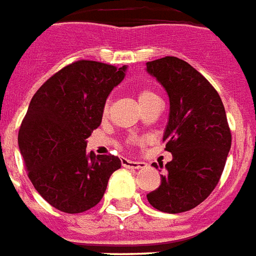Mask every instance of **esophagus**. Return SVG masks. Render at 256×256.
I'll return each instance as SVG.
<instances>
[{"label": "esophagus", "mask_w": 256, "mask_h": 256, "mask_svg": "<svg viewBox=\"0 0 256 256\" xmlns=\"http://www.w3.org/2000/svg\"><path fill=\"white\" fill-rule=\"evenodd\" d=\"M120 162H122V166H124V168H132V170H138V168L146 166V162H133V160H128V158H122Z\"/></svg>", "instance_id": "esophagus-1"}]
</instances>
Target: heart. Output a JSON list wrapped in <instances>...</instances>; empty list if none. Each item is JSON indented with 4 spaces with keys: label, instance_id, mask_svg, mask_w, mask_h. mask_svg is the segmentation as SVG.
Segmentation results:
<instances>
[{
    "label": "heart",
    "instance_id": "heart-1",
    "mask_svg": "<svg viewBox=\"0 0 256 256\" xmlns=\"http://www.w3.org/2000/svg\"><path fill=\"white\" fill-rule=\"evenodd\" d=\"M156 94H153L152 90H142L138 92V102H140V104L144 103V102H146V100H149L150 98H154ZM110 111V102L107 100L106 103H104L103 106V115L106 116L107 114H108Z\"/></svg>",
    "mask_w": 256,
    "mask_h": 256
}]
</instances>
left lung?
Segmentation results:
<instances>
[{
	"mask_svg": "<svg viewBox=\"0 0 256 256\" xmlns=\"http://www.w3.org/2000/svg\"><path fill=\"white\" fill-rule=\"evenodd\" d=\"M146 70L170 98L162 142L166 152L172 153L160 186L146 198L160 212L182 213L194 209L214 190L224 171L232 134L217 90L186 60L164 56L148 62ZM153 166L158 168L156 162Z\"/></svg>",
	"mask_w": 256,
	"mask_h": 256,
	"instance_id": "1",
	"label": "left lung"
}]
</instances>
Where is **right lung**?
Listing matches in <instances>:
<instances>
[{
  "label": "right lung",
  "mask_w": 256,
  "mask_h": 256,
  "mask_svg": "<svg viewBox=\"0 0 256 256\" xmlns=\"http://www.w3.org/2000/svg\"><path fill=\"white\" fill-rule=\"evenodd\" d=\"M126 66L76 60L34 94L18 128V148L34 187L56 209L74 214L103 198L120 168L112 154L86 153V138L102 123L103 106L124 78Z\"/></svg>",
  "instance_id": "add662e5"
}]
</instances>
